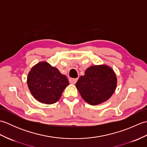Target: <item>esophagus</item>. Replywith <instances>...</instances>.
Masks as SVG:
<instances>
[{"label":"esophagus","mask_w":147,"mask_h":147,"mask_svg":"<svg viewBox=\"0 0 147 147\" xmlns=\"http://www.w3.org/2000/svg\"><path fill=\"white\" fill-rule=\"evenodd\" d=\"M78 78H69V83H71V84H75L76 82H77V81H78Z\"/></svg>","instance_id":"34e87169"}]
</instances>
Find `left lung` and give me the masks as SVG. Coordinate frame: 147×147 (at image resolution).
I'll return each instance as SVG.
<instances>
[{
  "label": "left lung",
  "mask_w": 147,
  "mask_h": 147,
  "mask_svg": "<svg viewBox=\"0 0 147 147\" xmlns=\"http://www.w3.org/2000/svg\"><path fill=\"white\" fill-rule=\"evenodd\" d=\"M117 78L113 69L107 65H95L87 68L76 86L85 101L92 105L107 100L115 92Z\"/></svg>",
  "instance_id": "8db88e82"
}]
</instances>
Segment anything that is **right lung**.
<instances>
[{"instance_id": "1", "label": "right lung", "mask_w": 147, "mask_h": 147, "mask_svg": "<svg viewBox=\"0 0 147 147\" xmlns=\"http://www.w3.org/2000/svg\"><path fill=\"white\" fill-rule=\"evenodd\" d=\"M27 84L34 98L45 104L57 102L66 86L67 77L48 62H40L31 69L28 74Z\"/></svg>"}]
</instances>
